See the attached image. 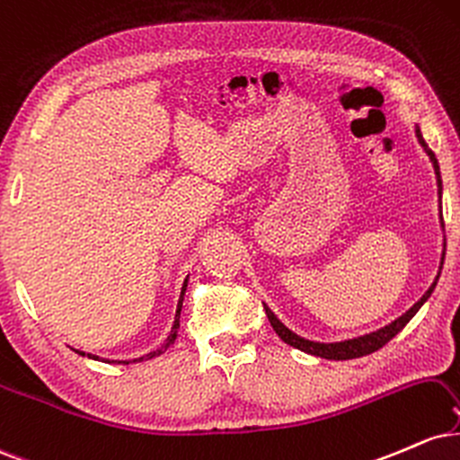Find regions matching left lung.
Here are the masks:
<instances>
[{
    "instance_id": "1",
    "label": "left lung",
    "mask_w": 460,
    "mask_h": 460,
    "mask_svg": "<svg viewBox=\"0 0 460 460\" xmlns=\"http://www.w3.org/2000/svg\"><path fill=\"white\" fill-rule=\"evenodd\" d=\"M415 137H418L420 146L424 148V153L429 155L430 164H433V170H435V176H437V193H439V221H441V232H444V217H441V172H439V161H437V156L433 150L429 148V144L424 142L422 137V131H420V127L415 124ZM444 261H446V236H444V250H441V262H439V271H437L433 284L429 286V290L420 296V301H415V304L409 307L407 312H404L402 316H398L396 321H392L390 325L376 329V332H370V333H364V336H358V338H349V340H340V342H314V340H307V338H301L296 336L293 329H288L284 325L282 321H279L278 316H275V312L269 307L267 304L264 305V312H267L269 316V323H271V327L275 329V333H278L279 338L284 340L286 344H290V347L304 350L307 355H314V358H323V359H336V361H342V359H358V358H364V355H370L375 353V350H379L381 347H385L390 340L396 336V333L402 332V327L407 325L411 318L418 314V310L422 307L426 301H429V296L433 295L437 282H439V275H441V269H444Z\"/></svg>"
}]
</instances>
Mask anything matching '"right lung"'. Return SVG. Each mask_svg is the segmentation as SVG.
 Wrapping results in <instances>:
<instances>
[{
    "instance_id": "right-lung-1",
    "label": "right lung",
    "mask_w": 460,
    "mask_h": 460,
    "mask_svg": "<svg viewBox=\"0 0 460 460\" xmlns=\"http://www.w3.org/2000/svg\"><path fill=\"white\" fill-rule=\"evenodd\" d=\"M187 284H189V275H187L185 284H182V290H181V299H178V305H176V316H174V325H172V332H170V336H167V338L164 340V344H161L159 349H155V350H150V353L142 355V358H135V359H122V361H116V364H135V361H146V359H153V358H156V355H164L165 350L170 349L172 344L176 342V336H178V327H181V310H182V301H185ZM77 353H79V355H85L84 350H77ZM88 358H90V359H101V361H107V364H111V361H113V359L99 358V355H92V353H88Z\"/></svg>"
}]
</instances>
